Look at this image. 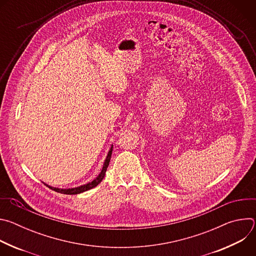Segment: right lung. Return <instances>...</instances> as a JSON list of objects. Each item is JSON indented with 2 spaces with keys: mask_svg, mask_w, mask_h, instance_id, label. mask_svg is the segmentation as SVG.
<instances>
[{
  "mask_svg": "<svg viewBox=\"0 0 256 256\" xmlns=\"http://www.w3.org/2000/svg\"><path fill=\"white\" fill-rule=\"evenodd\" d=\"M112 148H114V144H112V148L109 149L108 153H107V156L104 160V163H103V166H102V169L100 171V173L97 175L96 178H94L92 181L88 182V184H83V186H77V188H54V186H50L46 184H44L50 188V190L56 192H60V194H82L84 192H87L95 186H97L100 182L102 181V179L104 178L105 176V172L107 170V167L109 165V162H110V158H112Z\"/></svg>",
  "mask_w": 256,
  "mask_h": 256,
  "instance_id": "1",
  "label": "right lung"
}]
</instances>
